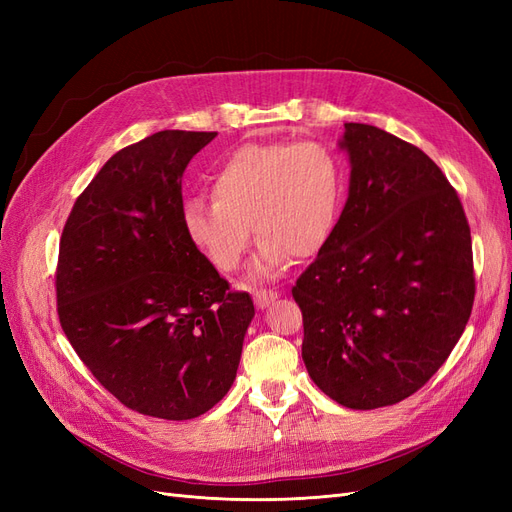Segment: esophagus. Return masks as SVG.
I'll use <instances>...</instances> for the list:
<instances>
[{"mask_svg": "<svg viewBox=\"0 0 512 512\" xmlns=\"http://www.w3.org/2000/svg\"><path fill=\"white\" fill-rule=\"evenodd\" d=\"M277 299V292L275 290H267V288H258V290H254V303H256V307L258 309H265V307H269L273 301Z\"/></svg>", "mask_w": 512, "mask_h": 512, "instance_id": "34e87169", "label": "esophagus"}]
</instances>
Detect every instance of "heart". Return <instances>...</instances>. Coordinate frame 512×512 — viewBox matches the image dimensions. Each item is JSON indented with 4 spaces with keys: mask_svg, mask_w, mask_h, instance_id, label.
<instances>
[{
    "mask_svg": "<svg viewBox=\"0 0 512 512\" xmlns=\"http://www.w3.org/2000/svg\"><path fill=\"white\" fill-rule=\"evenodd\" d=\"M211 196L183 205L185 237L220 273L237 271L260 239L254 271H282L290 256L314 258L333 237L344 200V170L318 143L243 145L211 179Z\"/></svg>",
    "mask_w": 512,
    "mask_h": 512,
    "instance_id": "obj_1",
    "label": "heart"
}]
</instances>
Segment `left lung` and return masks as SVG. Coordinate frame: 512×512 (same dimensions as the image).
Returning a JSON list of instances; mask_svg holds the SVG:
<instances>
[{
    "label": "left lung",
    "mask_w": 512,
    "mask_h": 512,
    "mask_svg": "<svg viewBox=\"0 0 512 512\" xmlns=\"http://www.w3.org/2000/svg\"><path fill=\"white\" fill-rule=\"evenodd\" d=\"M350 188L333 237L297 284L303 363L352 410L393 406L436 374L472 314L470 226L418 147L346 123Z\"/></svg>",
    "instance_id": "1"
}]
</instances>
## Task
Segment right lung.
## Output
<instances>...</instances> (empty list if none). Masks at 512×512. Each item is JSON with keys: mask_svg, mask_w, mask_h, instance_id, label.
<instances>
[{"mask_svg": "<svg viewBox=\"0 0 512 512\" xmlns=\"http://www.w3.org/2000/svg\"><path fill=\"white\" fill-rule=\"evenodd\" d=\"M218 132L162 130L123 147L61 232L57 314L68 342L123 406L166 421L211 410L235 382L254 318L185 237L181 179Z\"/></svg>", "mask_w": 512, "mask_h": 512, "instance_id": "add662e5", "label": "right lung"}]
</instances>
